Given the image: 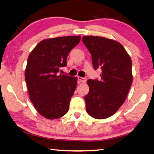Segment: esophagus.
<instances>
[{
  "label": "esophagus",
  "instance_id": "obj_1",
  "mask_svg": "<svg viewBox=\"0 0 154 154\" xmlns=\"http://www.w3.org/2000/svg\"><path fill=\"white\" fill-rule=\"evenodd\" d=\"M78 79H79V80L80 82L85 83L86 82H87V78H82V77L79 76V77H78Z\"/></svg>",
  "mask_w": 154,
  "mask_h": 154
}]
</instances>
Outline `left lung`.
Listing matches in <instances>:
<instances>
[{
    "label": "left lung",
    "mask_w": 154,
    "mask_h": 154,
    "mask_svg": "<svg viewBox=\"0 0 154 154\" xmlns=\"http://www.w3.org/2000/svg\"><path fill=\"white\" fill-rule=\"evenodd\" d=\"M82 39L92 56L94 68L102 69L100 80H87L86 109L91 117L106 119L119 109L128 95L133 82L131 57L116 40L94 36Z\"/></svg>",
    "instance_id": "1"
}]
</instances>
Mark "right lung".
<instances>
[{"label": "right lung", "mask_w": 154, "mask_h": 154, "mask_svg": "<svg viewBox=\"0 0 154 154\" xmlns=\"http://www.w3.org/2000/svg\"><path fill=\"white\" fill-rule=\"evenodd\" d=\"M80 36L42 40L29 53L25 79L32 104L47 119L61 118L68 111L76 88L77 78L57 75L67 64L69 51L80 41Z\"/></svg>", "instance_id": "1"}]
</instances>
